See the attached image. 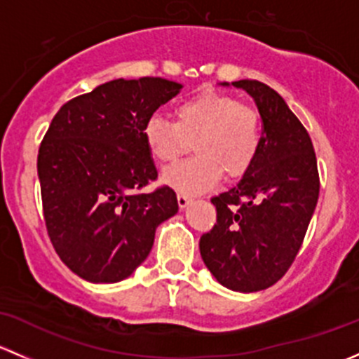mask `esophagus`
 I'll return each mask as SVG.
<instances>
[{"instance_id": "34e87169", "label": "esophagus", "mask_w": 359, "mask_h": 359, "mask_svg": "<svg viewBox=\"0 0 359 359\" xmlns=\"http://www.w3.org/2000/svg\"><path fill=\"white\" fill-rule=\"evenodd\" d=\"M191 201H193V198L187 196V194H182V193L177 194V203H179V206H180V208H182V210L187 208Z\"/></svg>"}]
</instances>
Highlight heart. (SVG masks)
<instances>
[{"label":"heart","instance_id":"obj_1","mask_svg":"<svg viewBox=\"0 0 359 359\" xmlns=\"http://www.w3.org/2000/svg\"><path fill=\"white\" fill-rule=\"evenodd\" d=\"M154 161H175L193 142L196 156L170 166L163 184L186 194L215 186L222 173L238 179L248 172L262 144L260 116L252 106L219 92H201L175 107V123L151 116L142 130Z\"/></svg>","mask_w":359,"mask_h":359}]
</instances>
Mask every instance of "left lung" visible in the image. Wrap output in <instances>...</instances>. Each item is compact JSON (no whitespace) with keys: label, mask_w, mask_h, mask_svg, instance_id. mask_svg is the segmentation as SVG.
<instances>
[{"label":"left lung","mask_w":359,"mask_h":359,"mask_svg":"<svg viewBox=\"0 0 359 359\" xmlns=\"http://www.w3.org/2000/svg\"><path fill=\"white\" fill-rule=\"evenodd\" d=\"M245 90L255 102L264 133L259 154L240 182L212 198L217 224L200 240L212 276L234 292H259L292 266L318 196L316 154L309 133L283 97L255 79L220 83Z\"/></svg>","instance_id":"left-lung-1"}]
</instances>
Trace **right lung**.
<instances>
[{"mask_svg": "<svg viewBox=\"0 0 359 359\" xmlns=\"http://www.w3.org/2000/svg\"><path fill=\"white\" fill-rule=\"evenodd\" d=\"M182 90L163 78L112 79L60 107L39 146L45 224L60 260L90 283H118L149 255L156 227L179 212L142 130Z\"/></svg>", "mask_w": 359, "mask_h": 359, "instance_id": "add662e5", "label": "right lung"}]
</instances>
